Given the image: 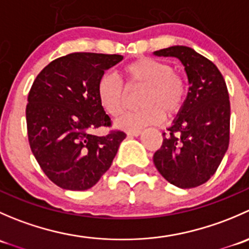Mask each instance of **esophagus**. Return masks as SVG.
I'll return each instance as SVG.
<instances>
[{"label": "esophagus", "mask_w": 249, "mask_h": 249, "mask_svg": "<svg viewBox=\"0 0 249 249\" xmlns=\"http://www.w3.org/2000/svg\"><path fill=\"white\" fill-rule=\"evenodd\" d=\"M141 134H142L141 130H129V131H127V135H129V136H140Z\"/></svg>", "instance_id": "obj_1"}]
</instances>
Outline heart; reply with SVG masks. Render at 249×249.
Instances as JSON below:
<instances>
[{
	"mask_svg": "<svg viewBox=\"0 0 249 249\" xmlns=\"http://www.w3.org/2000/svg\"><path fill=\"white\" fill-rule=\"evenodd\" d=\"M129 90L142 89L139 104L142 108L127 113L118 122L123 129H141L159 124L165 118L178 114L188 96V83L172 65L153 57L134 60L122 71ZM97 99L110 117L118 118L126 106L127 91L123 82L113 74H104L97 82Z\"/></svg>",
	"mask_w": 249,
	"mask_h": 249,
	"instance_id": "obj_1",
	"label": "heart"
}]
</instances>
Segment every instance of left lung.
Masks as SVG:
<instances>
[{"mask_svg":"<svg viewBox=\"0 0 249 249\" xmlns=\"http://www.w3.org/2000/svg\"><path fill=\"white\" fill-rule=\"evenodd\" d=\"M182 61L189 92L182 110L154 153L158 171L171 184L188 189L207 182L229 147L230 101L219 70L189 47L175 46L154 53Z\"/></svg>","mask_w":249,"mask_h":249,"instance_id":"1","label":"left lung"}]
</instances>
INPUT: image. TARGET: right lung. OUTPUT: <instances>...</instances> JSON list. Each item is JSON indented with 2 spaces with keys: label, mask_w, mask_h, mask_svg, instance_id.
Wrapping results in <instances>:
<instances>
[{
  "label": "right lung",
  "mask_w": 249,
  "mask_h": 249,
  "mask_svg": "<svg viewBox=\"0 0 249 249\" xmlns=\"http://www.w3.org/2000/svg\"><path fill=\"white\" fill-rule=\"evenodd\" d=\"M122 60L117 54L72 53L53 60L34 80L26 105L30 147L47 177L62 189L94 187L126 137L120 130L91 134L112 125L96 87Z\"/></svg>",
  "instance_id": "right-lung-1"
}]
</instances>
